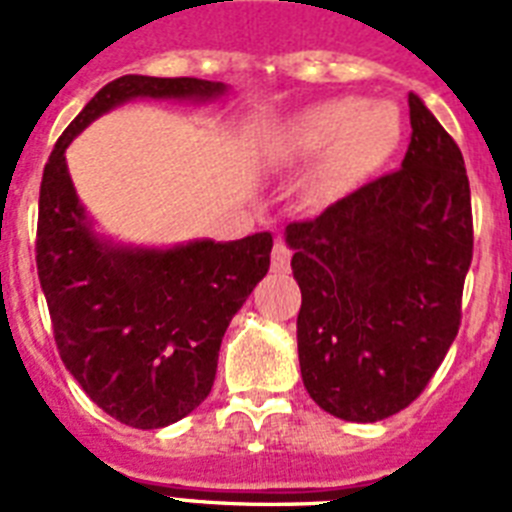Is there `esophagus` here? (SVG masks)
<instances>
[{
	"instance_id": "esophagus-1",
	"label": "esophagus",
	"mask_w": 512,
	"mask_h": 512,
	"mask_svg": "<svg viewBox=\"0 0 512 512\" xmlns=\"http://www.w3.org/2000/svg\"><path fill=\"white\" fill-rule=\"evenodd\" d=\"M289 257H292V249L284 244V241H276L271 252V265L276 273H287L289 271Z\"/></svg>"
}]
</instances>
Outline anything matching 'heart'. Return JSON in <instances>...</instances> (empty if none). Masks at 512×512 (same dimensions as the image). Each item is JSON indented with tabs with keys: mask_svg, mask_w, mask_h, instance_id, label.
Masks as SVG:
<instances>
[{
	"mask_svg": "<svg viewBox=\"0 0 512 512\" xmlns=\"http://www.w3.org/2000/svg\"><path fill=\"white\" fill-rule=\"evenodd\" d=\"M398 114L385 103L335 98L305 108L287 130V148L295 156L324 154L313 193L332 199L353 180L385 162L398 143Z\"/></svg>",
	"mask_w": 512,
	"mask_h": 512,
	"instance_id": "b5f03b06",
	"label": "heart"
}]
</instances>
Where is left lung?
<instances>
[{"label":"left lung","instance_id":"obj_1","mask_svg":"<svg viewBox=\"0 0 512 512\" xmlns=\"http://www.w3.org/2000/svg\"><path fill=\"white\" fill-rule=\"evenodd\" d=\"M401 170L284 231L303 292L297 356L305 390L348 422H377L420 396L460 329L473 260L465 159L409 92Z\"/></svg>","mask_w":512,"mask_h":512}]
</instances>
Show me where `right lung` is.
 <instances>
[{"mask_svg": "<svg viewBox=\"0 0 512 512\" xmlns=\"http://www.w3.org/2000/svg\"><path fill=\"white\" fill-rule=\"evenodd\" d=\"M228 84L127 74L108 82L55 143L39 191L36 268L60 358L114 420L154 430L209 396L225 329L271 265V233L146 247L98 231L66 148L130 100L215 103Z\"/></svg>", "mask_w": 512, "mask_h": 512, "instance_id": "1", "label": "right lung"}]
</instances>
